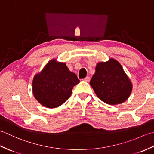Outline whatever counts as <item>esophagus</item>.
<instances>
[{
    "label": "esophagus",
    "mask_w": 154,
    "mask_h": 154,
    "mask_svg": "<svg viewBox=\"0 0 154 154\" xmlns=\"http://www.w3.org/2000/svg\"><path fill=\"white\" fill-rule=\"evenodd\" d=\"M90 79H91L90 77L87 76V77H86L85 78H84V79H83V81H87V82H89V81H90Z\"/></svg>",
    "instance_id": "34e87169"
}]
</instances>
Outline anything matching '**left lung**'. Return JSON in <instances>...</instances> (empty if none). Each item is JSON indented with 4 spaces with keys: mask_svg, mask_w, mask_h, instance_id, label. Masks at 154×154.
<instances>
[{
    "mask_svg": "<svg viewBox=\"0 0 154 154\" xmlns=\"http://www.w3.org/2000/svg\"><path fill=\"white\" fill-rule=\"evenodd\" d=\"M90 85L99 99L109 104H118L128 99L132 85L119 62L110 59L97 63Z\"/></svg>",
    "mask_w": 154,
    "mask_h": 154,
    "instance_id": "left-lung-1",
    "label": "left lung"
}]
</instances>
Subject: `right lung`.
Returning a JSON list of instances; mask_svg holds the SVG:
<instances>
[{
  "label": "right lung",
  "mask_w": 154,
  "mask_h": 154,
  "mask_svg": "<svg viewBox=\"0 0 154 154\" xmlns=\"http://www.w3.org/2000/svg\"><path fill=\"white\" fill-rule=\"evenodd\" d=\"M79 83L65 63L55 60L49 61L32 82L34 97L45 107L53 109L61 106L70 97L72 89Z\"/></svg>",
  "instance_id": "obj_1"
}]
</instances>
